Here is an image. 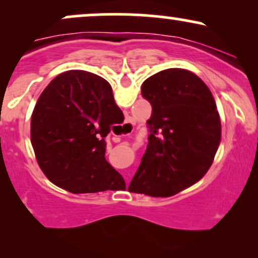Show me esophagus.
<instances>
[{
  "label": "esophagus",
  "instance_id": "34e87169",
  "mask_svg": "<svg viewBox=\"0 0 258 258\" xmlns=\"http://www.w3.org/2000/svg\"><path fill=\"white\" fill-rule=\"evenodd\" d=\"M123 127H125V128H127V130H130V131H132L133 130V122H132V119L131 117H126V121H125V123H123Z\"/></svg>",
  "mask_w": 258,
  "mask_h": 258
}]
</instances>
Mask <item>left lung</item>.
Returning <instances> with one entry per match:
<instances>
[{
	"mask_svg": "<svg viewBox=\"0 0 258 258\" xmlns=\"http://www.w3.org/2000/svg\"><path fill=\"white\" fill-rule=\"evenodd\" d=\"M142 96L153 109L149 142L128 190L172 197L203 178L214 162L221 141L217 106L203 80L176 68L148 78Z\"/></svg>",
	"mask_w": 258,
	"mask_h": 258,
	"instance_id": "8db88e82",
	"label": "left lung"
}]
</instances>
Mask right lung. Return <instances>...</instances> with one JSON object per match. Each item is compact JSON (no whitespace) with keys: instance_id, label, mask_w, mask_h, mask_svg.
<instances>
[{"instance_id":"add662e5","label":"right lung","mask_w":258,"mask_h":258,"mask_svg":"<svg viewBox=\"0 0 258 258\" xmlns=\"http://www.w3.org/2000/svg\"><path fill=\"white\" fill-rule=\"evenodd\" d=\"M117 110L111 86L96 74L69 70L53 79L31 116V143L47 178L74 194L125 189L105 160Z\"/></svg>"}]
</instances>
